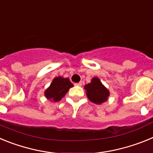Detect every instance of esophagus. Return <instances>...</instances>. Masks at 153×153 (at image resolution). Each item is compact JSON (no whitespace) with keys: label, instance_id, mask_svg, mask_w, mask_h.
Returning <instances> with one entry per match:
<instances>
[{"label":"esophagus","instance_id":"1","mask_svg":"<svg viewBox=\"0 0 153 153\" xmlns=\"http://www.w3.org/2000/svg\"><path fill=\"white\" fill-rule=\"evenodd\" d=\"M76 86H82V82H79V83H75Z\"/></svg>","mask_w":153,"mask_h":153}]
</instances>
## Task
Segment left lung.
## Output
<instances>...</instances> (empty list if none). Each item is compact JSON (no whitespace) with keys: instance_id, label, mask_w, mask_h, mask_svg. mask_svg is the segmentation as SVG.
I'll use <instances>...</instances> for the list:
<instances>
[{"instance_id":"8db88e82","label":"left lung","mask_w":153,"mask_h":153,"mask_svg":"<svg viewBox=\"0 0 153 153\" xmlns=\"http://www.w3.org/2000/svg\"><path fill=\"white\" fill-rule=\"evenodd\" d=\"M84 89L89 100L96 104H101L106 102L109 96V90L97 77H93L90 83L85 85Z\"/></svg>"}]
</instances>
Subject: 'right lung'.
Here are the masks:
<instances>
[{"mask_svg":"<svg viewBox=\"0 0 153 153\" xmlns=\"http://www.w3.org/2000/svg\"><path fill=\"white\" fill-rule=\"evenodd\" d=\"M73 86L74 85L68 78L57 76L53 79L51 86L44 92V95L47 100L53 102H58L66 95L69 89Z\"/></svg>","mask_w":153,"mask_h":153,"instance_id":"add662e5","label":"right lung"}]
</instances>
